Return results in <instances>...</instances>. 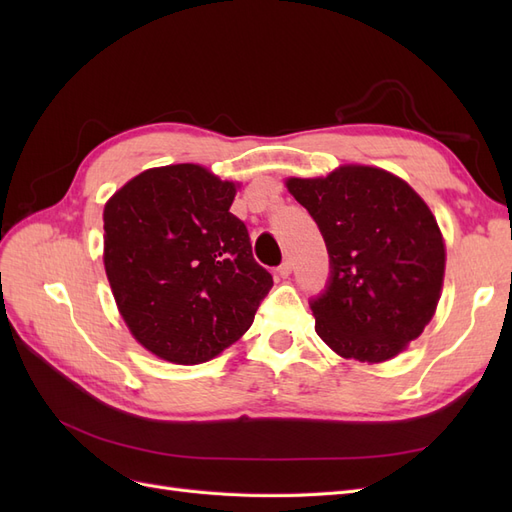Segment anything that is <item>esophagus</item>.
I'll return each instance as SVG.
<instances>
[{
	"mask_svg": "<svg viewBox=\"0 0 512 512\" xmlns=\"http://www.w3.org/2000/svg\"><path fill=\"white\" fill-rule=\"evenodd\" d=\"M275 273H277V275H280V277H288V275L292 273V265H290V262L286 260V262H282V265H280V267H277V269H275Z\"/></svg>",
	"mask_w": 512,
	"mask_h": 512,
	"instance_id": "34e87169",
	"label": "esophagus"
}]
</instances>
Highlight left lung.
<instances>
[{
	"instance_id": "left-lung-1",
	"label": "left lung",
	"mask_w": 512,
	"mask_h": 512,
	"mask_svg": "<svg viewBox=\"0 0 512 512\" xmlns=\"http://www.w3.org/2000/svg\"><path fill=\"white\" fill-rule=\"evenodd\" d=\"M331 258L327 292L312 301L316 333L342 359L384 363L431 322L446 245L425 200L389 170L342 164L327 177H288Z\"/></svg>"
}]
</instances>
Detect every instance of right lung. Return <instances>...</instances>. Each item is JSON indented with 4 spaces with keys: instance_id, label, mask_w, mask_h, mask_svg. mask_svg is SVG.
Segmentation results:
<instances>
[{
    "instance_id": "obj_1",
    "label": "right lung",
    "mask_w": 512,
    "mask_h": 512,
    "mask_svg": "<svg viewBox=\"0 0 512 512\" xmlns=\"http://www.w3.org/2000/svg\"><path fill=\"white\" fill-rule=\"evenodd\" d=\"M239 190L200 164L147 168L104 205V271L132 337L175 365L211 361L252 327L273 277L230 213Z\"/></svg>"
}]
</instances>
